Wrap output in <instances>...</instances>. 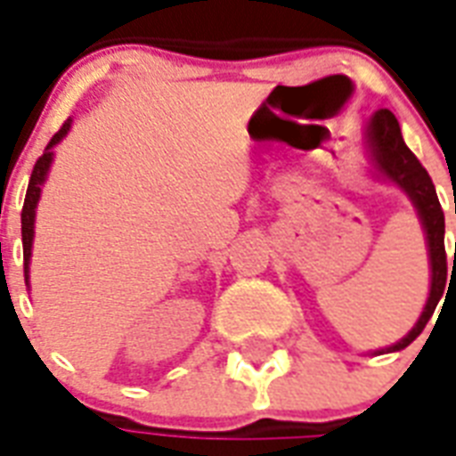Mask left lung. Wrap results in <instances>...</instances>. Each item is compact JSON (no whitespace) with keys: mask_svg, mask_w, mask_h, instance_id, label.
<instances>
[{"mask_svg":"<svg viewBox=\"0 0 456 456\" xmlns=\"http://www.w3.org/2000/svg\"><path fill=\"white\" fill-rule=\"evenodd\" d=\"M367 140H370V150H372L374 164L382 171L384 176L401 185L408 193V198L416 205L420 222L426 227L428 234V248H430V265H433V282H430V297L428 305L420 314V319L413 326V331L408 333L406 338L399 340L396 346H391L387 350H403L411 346L413 340L423 333L426 323L430 322L435 306L440 302V297L444 295L447 288V254H444V212L443 205L437 200L435 193L433 178L428 176V171L423 164L418 161L413 151L408 150L403 137H401L399 120L394 118L391 110L382 108L377 110L370 120V130H367ZM456 212V205H454ZM456 263V251H454Z\"/></svg>","mask_w":456,"mask_h":456,"instance_id":"8db88e82","label":"left lung"}]
</instances>
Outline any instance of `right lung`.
Instances as JSON below:
<instances>
[{"label": "right lung", "mask_w": 456, "mask_h": 456, "mask_svg": "<svg viewBox=\"0 0 456 456\" xmlns=\"http://www.w3.org/2000/svg\"><path fill=\"white\" fill-rule=\"evenodd\" d=\"M69 130V120L62 123V127L53 134V140L43 151V157H38L36 167H33V174H30L28 181V191H26V200H23V210H21V239H23V273H26V280H28V261H30V246H33V219H36V205H38L40 198V185L48 176L50 161H53V147H55L62 137Z\"/></svg>", "instance_id": "1"}]
</instances>
